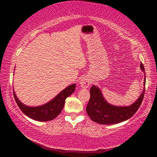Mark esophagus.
Returning a JSON list of instances; mask_svg holds the SVG:
<instances>
[{
    "instance_id": "34e87169",
    "label": "esophagus",
    "mask_w": 157,
    "mask_h": 157,
    "mask_svg": "<svg viewBox=\"0 0 157 157\" xmlns=\"http://www.w3.org/2000/svg\"><path fill=\"white\" fill-rule=\"evenodd\" d=\"M91 81L92 80H91V79H90V77H88V76H85V77H83V78L80 80V86H81L82 88H84V89L88 88L89 86H90Z\"/></svg>"
}]
</instances>
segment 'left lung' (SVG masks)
I'll list each match as a JSON object with an SVG mask.
<instances>
[{
	"label": "left lung",
	"instance_id": "obj_1",
	"mask_svg": "<svg viewBox=\"0 0 157 157\" xmlns=\"http://www.w3.org/2000/svg\"><path fill=\"white\" fill-rule=\"evenodd\" d=\"M140 70L145 73L143 64H140ZM146 77L144 81V90L138 99L133 104L127 106H118L109 103L98 86L90 88V99L86 111L89 117L96 123L101 124H113L129 119L140 108L144 96Z\"/></svg>",
	"mask_w": 157,
	"mask_h": 157
}]
</instances>
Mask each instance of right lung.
Wrapping results in <instances>:
<instances>
[{
    "mask_svg": "<svg viewBox=\"0 0 157 157\" xmlns=\"http://www.w3.org/2000/svg\"><path fill=\"white\" fill-rule=\"evenodd\" d=\"M76 83L67 86L60 92L55 97L45 104L39 106H28L24 105L17 98L13 91L14 98L20 110L29 118L39 121H48L53 120L61 112L64 108V102L67 97L72 94L75 90Z\"/></svg>",
    "mask_w": 157,
    "mask_h": 157,
    "instance_id": "add662e5",
    "label": "right lung"
}]
</instances>
